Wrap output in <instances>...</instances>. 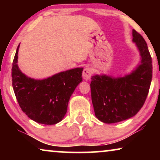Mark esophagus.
Wrapping results in <instances>:
<instances>
[{"label": "esophagus", "instance_id": "obj_1", "mask_svg": "<svg viewBox=\"0 0 160 160\" xmlns=\"http://www.w3.org/2000/svg\"><path fill=\"white\" fill-rule=\"evenodd\" d=\"M92 74V71L90 68H85L82 73L83 78L84 80H89L91 78Z\"/></svg>", "mask_w": 160, "mask_h": 160}]
</instances>
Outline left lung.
Instances as JSON below:
<instances>
[{
  "label": "left lung",
  "instance_id": "obj_1",
  "mask_svg": "<svg viewBox=\"0 0 160 160\" xmlns=\"http://www.w3.org/2000/svg\"><path fill=\"white\" fill-rule=\"evenodd\" d=\"M132 41L140 52L141 62L124 76L105 74L92 76V102L96 117L113 124L134 117L143 107L152 78V61L147 44L141 34L132 30Z\"/></svg>",
  "mask_w": 160,
  "mask_h": 160
}]
</instances>
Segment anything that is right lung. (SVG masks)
Masks as SVG:
<instances>
[{
	"mask_svg": "<svg viewBox=\"0 0 160 160\" xmlns=\"http://www.w3.org/2000/svg\"><path fill=\"white\" fill-rule=\"evenodd\" d=\"M17 47L12 64V86L22 110L37 123L55 124L64 118L70 98L82 81L83 68L60 72L44 79L25 75L17 65Z\"/></svg>",
	"mask_w": 160,
	"mask_h": 160,
	"instance_id": "obj_1",
	"label": "right lung"
}]
</instances>
